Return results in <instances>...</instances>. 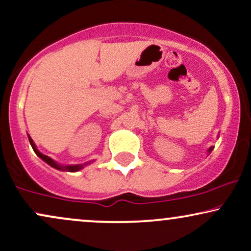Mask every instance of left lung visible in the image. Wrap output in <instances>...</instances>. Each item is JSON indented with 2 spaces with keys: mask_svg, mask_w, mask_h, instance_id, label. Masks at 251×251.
I'll return each instance as SVG.
<instances>
[{
  "mask_svg": "<svg viewBox=\"0 0 251 251\" xmlns=\"http://www.w3.org/2000/svg\"><path fill=\"white\" fill-rule=\"evenodd\" d=\"M212 150H214V148H210V149H209V153L212 151Z\"/></svg>",
  "mask_w": 251,
  "mask_h": 251,
  "instance_id": "8db88e82",
  "label": "left lung"
}]
</instances>
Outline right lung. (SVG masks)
I'll return each mask as SVG.
<instances>
[{
    "mask_svg": "<svg viewBox=\"0 0 251 251\" xmlns=\"http://www.w3.org/2000/svg\"><path fill=\"white\" fill-rule=\"evenodd\" d=\"M28 138H29V143H30V145H31V148H33V150H34V152H35V153L39 155L40 158H41V159L43 160V162H46L48 164V165H50L51 168H54V169H57V170H60V171H70V172H76V171H79V170H81L83 166L85 165H87L88 163H86V164H77V165H67V166H65V165H60V164H57L56 162H54L53 159H51V158H50L48 157V155H46V154H43V153H41V152L39 151V150L36 149V146H35V144H34V142H33V139H31V138L29 137V135H28Z\"/></svg>",
    "mask_w": 251,
    "mask_h": 251,
    "instance_id": "right-lung-1",
    "label": "right lung"
}]
</instances>
